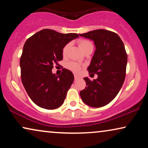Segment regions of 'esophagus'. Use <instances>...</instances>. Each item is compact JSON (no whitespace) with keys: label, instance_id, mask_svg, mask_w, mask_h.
<instances>
[{"label":"esophagus","instance_id":"esophagus-1","mask_svg":"<svg viewBox=\"0 0 148 148\" xmlns=\"http://www.w3.org/2000/svg\"><path fill=\"white\" fill-rule=\"evenodd\" d=\"M74 78H75V80H77L79 77V76L77 75H74Z\"/></svg>","mask_w":148,"mask_h":148}]
</instances>
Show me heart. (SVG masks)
<instances>
[{
  "label": "heart",
  "mask_w": 148,
  "mask_h": 148,
  "mask_svg": "<svg viewBox=\"0 0 148 148\" xmlns=\"http://www.w3.org/2000/svg\"><path fill=\"white\" fill-rule=\"evenodd\" d=\"M78 44L79 46L81 49H82L84 52L86 51V50H88V48H90V47H93L92 42H91L90 40H85V39H82L79 40ZM69 47H70L69 43L66 44V45L64 46L63 48H62V55L63 56L66 55V54H67L68 52V50L69 49ZM66 67L74 72H79L81 70V69H82V66H81L79 64H78L77 62H69L66 64Z\"/></svg>",
  "instance_id": "obj_1"
}]
</instances>
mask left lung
Instances as JSON below:
<instances>
[{
    "mask_svg": "<svg viewBox=\"0 0 148 148\" xmlns=\"http://www.w3.org/2000/svg\"><path fill=\"white\" fill-rule=\"evenodd\" d=\"M79 36L94 40L96 49L88 71L89 74L98 75L93 81L84 78L86 87L80 92V96L89 106H104L116 96L124 83L127 63L124 44L116 33L106 29Z\"/></svg>",
    "mask_w": 148,
    "mask_h": 148,
    "instance_id": "left-lung-1",
    "label": "left lung"
}]
</instances>
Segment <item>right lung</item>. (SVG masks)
Wrapping results in <instances>:
<instances>
[{
	"mask_svg": "<svg viewBox=\"0 0 148 148\" xmlns=\"http://www.w3.org/2000/svg\"><path fill=\"white\" fill-rule=\"evenodd\" d=\"M77 37V34L44 29L25 42L20 58L21 82L28 96L38 106L52 110L63 104L73 82V74L63 69L56 76L52 69L62 60L64 46Z\"/></svg>",
	"mask_w": 148,
	"mask_h": 148,
	"instance_id": "obj_1",
	"label": "right lung"
}]
</instances>
